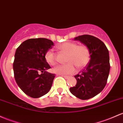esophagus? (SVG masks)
I'll list each match as a JSON object with an SVG mask.
<instances>
[{
  "instance_id": "obj_1",
  "label": "esophagus",
  "mask_w": 123,
  "mask_h": 123,
  "mask_svg": "<svg viewBox=\"0 0 123 123\" xmlns=\"http://www.w3.org/2000/svg\"><path fill=\"white\" fill-rule=\"evenodd\" d=\"M62 76L64 77V78H65V79H68V78H69V76H65V75H62Z\"/></svg>"
}]
</instances>
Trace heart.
Returning <instances> with one entry per match:
<instances>
[{"label":"heart","mask_w":123,"mask_h":123,"mask_svg":"<svg viewBox=\"0 0 123 123\" xmlns=\"http://www.w3.org/2000/svg\"><path fill=\"white\" fill-rule=\"evenodd\" d=\"M57 48L61 52L67 54L66 62L68 63L55 69V72L58 74H72L75 71V66L77 68L81 69L85 67L90 60V52L86 45H78L74 42H66L58 45ZM44 57L50 65L54 66L56 64L55 55L52 51H47Z\"/></svg>","instance_id":"1"}]
</instances>
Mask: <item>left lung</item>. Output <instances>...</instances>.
I'll return each mask as SVG.
<instances>
[{
    "label": "left lung",
    "mask_w": 123,
    "mask_h": 123,
    "mask_svg": "<svg viewBox=\"0 0 123 123\" xmlns=\"http://www.w3.org/2000/svg\"><path fill=\"white\" fill-rule=\"evenodd\" d=\"M74 40L88 48L90 59L85 68L75 75L77 83L69 90L79 99H89L100 93L107 83L110 68L109 51L100 40L90 35L79 36Z\"/></svg>",
    "instance_id": "1"
}]
</instances>
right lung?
<instances>
[{
    "label": "right lung",
    "instance_id": "add662e5",
    "mask_svg": "<svg viewBox=\"0 0 123 123\" xmlns=\"http://www.w3.org/2000/svg\"><path fill=\"white\" fill-rule=\"evenodd\" d=\"M54 43L47 38H31L21 43L16 49L13 62L14 78L17 85L30 97L38 98L50 90L55 74L45 59V53Z\"/></svg>",
    "mask_w": 123,
    "mask_h": 123
}]
</instances>
